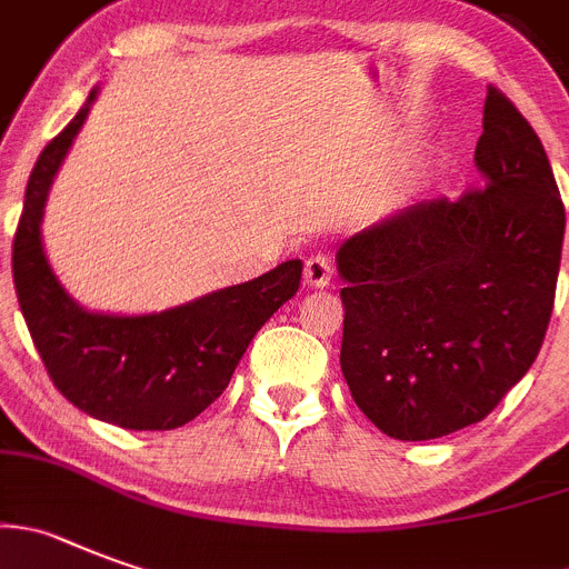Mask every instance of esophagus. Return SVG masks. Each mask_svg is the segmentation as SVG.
Instances as JSON below:
<instances>
[{
	"mask_svg": "<svg viewBox=\"0 0 569 569\" xmlns=\"http://www.w3.org/2000/svg\"><path fill=\"white\" fill-rule=\"evenodd\" d=\"M305 281H307V288H327V284L332 281V262H330V259L321 257V253H316V257L307 259Z\"/></svg>",
	"mask_w": 569,
	"mask_h": 569,
	"instance_id": "esophagus-1",
	"label": "esophagus"
}]
</instances>
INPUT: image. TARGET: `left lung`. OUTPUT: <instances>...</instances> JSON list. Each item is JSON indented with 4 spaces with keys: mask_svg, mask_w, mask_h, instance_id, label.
<instances>
[{
    "mask_svg": "<svg viewBox=\"0 0 569 569\" xmlns=\"http://www.w3.org/2000/svg\"><path fill=\"white\" fill-rule=\"evenodd\" d=\"M457 202H417L338 248L341 372L395 440L479 423L539 356L559 281L565 202L539 134L491 87Z\"/></svg>",
    "mask_w": 569,
    "mask_h": 569,
    "instance_id": "1",
    "label": "left lung"
}]
</instances>
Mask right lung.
Masks as SVG:
<instances>
[{"mask_svg": "<svg viewBox=\"0 0 569 569\" xmlns=\"http://www.w3.org/2000/svg\"><path fill=\"white\" fill-rule=\"evenodd\" d=\"M98 92L36 160L13 239L16 296L47 372L72 406L121 429L169 431L226 392L253 336L299 290L301 259L160 312L123 316L78 305L47 259L41 222Z\"/></svg>", "mask_w": 569, "mask_h": 569, "instance_id": "right-lung-1", "label": "right lung"}]
</instances>
